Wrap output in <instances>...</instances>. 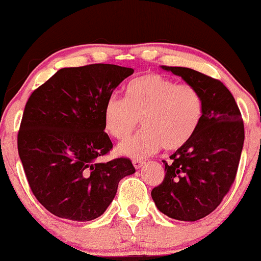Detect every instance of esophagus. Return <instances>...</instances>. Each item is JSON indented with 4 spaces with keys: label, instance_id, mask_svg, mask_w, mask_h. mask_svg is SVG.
<instances>
[{
    "label": "esophagus",
    "instance_id": "34e87169",
    "mask_svg": "<svg viewBox=\"0 0 261 261\" xmlns=\"http://www.w3.org/2000/svg\"><path fill=\"white\" fill-rule=\"evenodd\" d=\"M133 164H134V167L136 169H140L141 167L143 166V164H145V161H141V160H134L133 161Z\"/></svg>",
    "mask_w": 261,
    "mask_h": 261
}]
</instances>
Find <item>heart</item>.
Returning <instances> with one entry per match:
<instances>
[{"instance_id":"1","label":"heart","mask_w":261,"mask_h":261,"mask_svg":"<svg viewBox=\"0 0 261 261\" xmlns=\"http://www.w3.org/2000/svg\"><path fill=\"white\" fill-rule=\"evenodd\" d=\"M202 109L201 94L195 87L148 73L128 83L125 99L116 95L108 98L104 126L113 137L125 140L140 120L143 130L116 148L119 154L140 160L162 146L175 151L187 145L199 127Z\"/></svg>"}]
</instances>
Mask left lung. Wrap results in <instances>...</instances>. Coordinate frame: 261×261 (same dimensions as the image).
Returning <instances> with one entry per match:
<instances>
[{"label":"left lung","instance_id":"1","mask_svg":"<svg viewBox=\"0 0 261 261\" xmlns=\"http://www.w3.org/2000/svg\"><path fill=\"white\" fill-rule=\"evenodd\" d=\"M195 87L202 98V118L185 146L163 161L166 176L152 190L162 214L194 221L211 214L236 179L244 143V125L234 98L221 81L187 67L161 66Z\"/></svg>","mask_w":261,"mask_h":261}]
</instances>
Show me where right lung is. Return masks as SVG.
Wrapping results in <instances>:
<instances>
[{
    "label": "right lung",
    "mask_w": 261,
    "mask_h": 261,
    "mask_svg": "<svg viewBox=\"0 0 261 261\" xmlns=\"http://www.w3.org/2000/svg\"><path fill=\"white\" fill-rule=\"evenodd\" d=\"M133 73L108 64L61 68L27 101L18 153L33 194L55 216H101L119 181L136 172L128 158L98 162L113 148L104 133L106 101Z\"/></svg>",
    "instance_id": "1"
}]
</instances>
